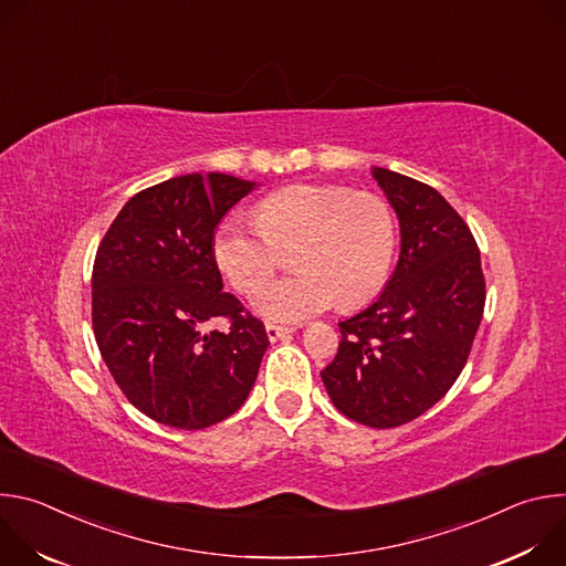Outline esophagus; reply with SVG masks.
<instances>
[{
    "label": "esophagus",
    "mask_w": 566,
    "mask_h": 566,
    "mask_svg": "<svg viewBox=\"0 0 566 566\" xmlns=\"http://www.w3.org/2000/svg\"><path fill=\"white\" fill-rule=\"evenodd\" d=\"M293 334L291 327H282V325H273V322H266V336L271 343H277V340H284Z\"/></svg>",
    "instance_id": "34e87169"
}]
</instances>
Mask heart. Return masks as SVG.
<instances>
[{
    "instance_id": "b5f03b06",
    "label": "heart",
    "mask_w": 566,
    "mask_h": 566,
    "mask_svg": "<svg viewBox=\"0 0 566 566\" xmlns=\"http://www.w3.org/2000/svg\"><path fill=\"white\" fill-rule=\"evenodd\" d=\"M255 221L223 219L212 234V258L228 284L247 293L251 306L271 322L293 325L327 311L336 300L358 306L389 280L398 228L387 201L345 186L300 184L269 195ZM297 245L301 275L263 281L281 253ZM263 282L260 283L259 280Z\"/></svg>"
}]
</instances>
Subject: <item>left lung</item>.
<instances>
[{
	"label": "left lung",
	"instance_id": "8db88e82",
	"mask_svg": "<svg viewBox=\"0 0 566 566\" xmlns=\"http://www.w3.org/2000/svg\"><path fill=\"white\" fill-rule=\"evenodd\" d=\"M371 177L398 217V264L367 308L338 322V354L319 376L345 417L385 430L421 417L454 385L486 282L470 228L434 188L385 168Z\"/></svg>",
	"mask_w": 566,
	"mask_h": 566
}]
</instances>
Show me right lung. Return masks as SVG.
<instances>
[{
	"label": "right lung",
	"mask_w": 566,
	"mask_h": 566,
	"mask_svg": "<svg viewBox=\"0 0 566 566\" xmlns=\"http://www.w3.org/2000/svg\"><path fill=\"white\" fill-rule=\"evenodd\" d=\"M258 188L230 175H184L134 195L98 247L92 319L103 360L145 417L203 430L249 398L269 336L223 293L212 234ZM228 316V333L205 334Z\"/></svg>",
	"instance_id": "obj_1"
}]
</instances>
